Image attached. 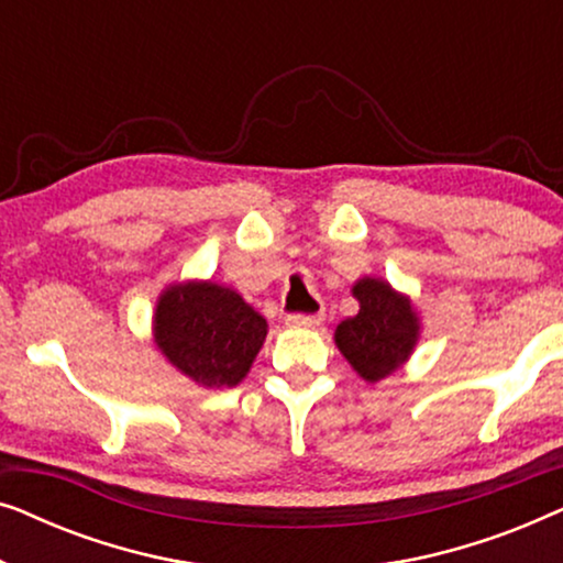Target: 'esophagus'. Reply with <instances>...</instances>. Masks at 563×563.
<instances>
[{"label":"esophagus","mask_w":563,"mask_h":563,"mask_svg":"<svg viewBox=\"0 0 563 563\" xmlns=\"http://www.w3.org/2000/svg\"><path fill=\"white\" fill-rule=\"evenodd\" d=\"M322 322V314H305V312H295L287 318L289 328H314Z\"/></svg>","instance_id":"34e87169"}]
</instances>
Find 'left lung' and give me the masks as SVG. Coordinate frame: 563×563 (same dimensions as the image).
Listing matches in <instances>:
<instances>
[{"label": "left lung", "instance_id": "1", "mask_svg": "<svg viewBox=\"0 0 563 563\" xmlns=\"http://www.w3.org/2000/svg\"><path fill=\"white\" fill-rule=\"evenodd\" d=\"M353 295L361 310L338 325L335 343L366 382H379L410 356L418 338V318L410 302L387 282L361 279Z\"/></svg>", "mask_w": 563, "mask_h": 563}]
</instances>
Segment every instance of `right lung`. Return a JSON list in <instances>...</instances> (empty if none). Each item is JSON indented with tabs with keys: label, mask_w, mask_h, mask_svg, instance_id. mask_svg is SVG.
Returning a JSON list of instances; mask_svg holds the SVG:
<instances>
[{
	"label": "right lung",
	"mask_w": 563,
	"mask_h": 563,
	"mask_svg": "<svg viewBox=\"0 0 563 563\" xmlns=\"http://www.w3.org/2000/svg\"><path fill=\"white\" fill-rule=\"evenodd\" d=\"M266 320L233 289L189 282L156 307V343L166 358L205 387H235L266 338Z\"/></svg>",
	"instance_id": "right-lung-1"
}]
</instances>
